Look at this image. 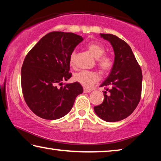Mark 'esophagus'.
<instances>
[{
  "label": "esophagus",
  "instance_id": "34e87169",
  "mask_svg": "<svg viewBox=\"0 0 161 161\" xmlns=\"http://www.w3.org/2000/svg\"><path fill=\"white\" fill-rule=\"evenodd\" d=\"M92 92L91 89H86V88L84 89V93H89V92Z\"/></svg>",
  "mask_w": 161,
  "mask_h": 161
}]
</instances>
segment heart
<instances>
[{"mask_svg":"<svg viewBox=\"0 0 161 161\" xmlns=\"http://www.w3.org/2000/svg\"><path fill=\"white\" fill-rule=\"evenodd\" d=\"M87 48L92 56L97 59V64L103 72H108L113 67L114 61L111 56L103 54L105 48L101 43L98 42H91L87 45ZM75 52H72L69 56V63L72 65L75 59ZM74 79L76 81L81 84L86 88H89L99 80V76L94 71L81 70L75 73Z\"/></svg>","mask_w":161,"mask_h":161,"instance_id":"1","label":"heart"}]
</instances>
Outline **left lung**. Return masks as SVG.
<instances>
[{"instance_id": "8db88e82", "label": "left lung", "mask_w": 161, "mask_h": 161, "mask_svg": "<svg viewBox=\"0 0 161 161\" xmlns=\"http://www.w3.org/2000/svg\"><path fill=\"white\" fill-rule=\"evenodd\" d=\"M111 43L114 52V62L111 72L100 86L107 88L103 102L94 107L97 115L108 122L126 119L133 113L141 99L142 72L131 48L123 40L111 34H100Z\"/></svg>"}]
</instances>
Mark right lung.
<instances>
[{"label":"right lung","mask_w":161,"mask_h":161,"mask_svg":"<svg viewBox=\"0 0 161 161\" xmlns=\"http://www.w3.org/2000/svg\"><path fill=\"white\" fill-rule=\"evenodd\" d=\"M84 39L72 32H51L31 49L21 69L24 99L40 118L55 120L72 109L76 97L83 92L79 82L65 84L72 77L69 56Z\"/></svg>","instance_id":"right-lung-1"}]
</instances>
